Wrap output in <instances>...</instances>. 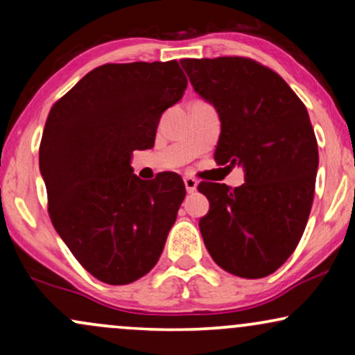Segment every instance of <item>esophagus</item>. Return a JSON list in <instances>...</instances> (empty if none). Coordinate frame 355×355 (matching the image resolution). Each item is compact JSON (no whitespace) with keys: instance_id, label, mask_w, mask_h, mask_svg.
Segmentation results:
<instances>
[{"instance_id":"esophagus-1","label":"esophagus","mask_w":355,"mask_h":355,"mask_svg":"<svg viewBox=\"0 0 355 355\" xmlns=\"http://www.w3.org/2000/svg\"><path fill=\"white\" fill-rule=\"evenodd\" d=\"M183 182H185V189H187V191H189V193H193V191L197 190L198 182L195 180L193 177H185V178H183Z\"/></svg>"}]
</instances>
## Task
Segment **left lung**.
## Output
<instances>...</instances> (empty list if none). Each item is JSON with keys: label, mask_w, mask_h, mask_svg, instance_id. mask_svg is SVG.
<instances>
[{"label": "left lung", "mask_w": 355, "mask_h": 355, "mask_svg": "<svg viewBox=\"0 0 355 355\" xmlns=\"http://www.w3.org/2000/svg\"><path fill=\"white\" fill-rule=\"evenodd\" d=\"M193 89L217 110L218 165H240L245 183L202 182L210 202L200 218L215 263L262 279L294 254L312 209L319 166L307 108L270 68L242 56L180 61Z\"/></svg>", "instance_id": "obj_1"}]
</instances>
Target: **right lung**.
I'll use <instances>...</instances> for the list:
<instances>
[{"instance_id":"obj_1","label":"right lung","mask_w":355,"mask_h":355,"mask_svg":"<svg viewBox=\"0 0 355 355\" xmlns=\"http://www.w3.org/2000/svg\"><path fill=\"white\" fill-rule=\"evenodd\" d=\"M185 88L175 60L107 63L50 110L40 172L51 223L101 282L132 284L160 259L185 185L173 172L140 180L130 160L133 150L152 148L162 113Z\"/></svg>"}]
</instances>
